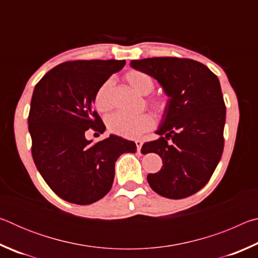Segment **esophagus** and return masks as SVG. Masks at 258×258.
<instances>
[{
	"label": "esophagus",
	"mask_w": 258,
	"mask_h": 258,
	"mask_svg": "<svg viewBox=\"0 0 258 258\" xmlns=\"http://www.w3.org/2000/svg\"><path fill=\"white\" fill-rule=\"evenodd\" d=\"M135 145H137L138 151H141V148H142V145H143L142 140H137V141H135Z\"/></svg>",
	"instance_id": "obj_1"
}]
</instances>
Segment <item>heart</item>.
<instances>
[{
	"instance_id": "heart-1",
	"label": "heart",
	"mask_w": 258,
	"mask_h": 258,
	"mask_svg": "<svg viewBox=\"0 0 258 258\" xmlns=\"http://www.w3.org/2000/svg\"><path fill=\"white\" fill-rule=\"evenodd\" d=\"M125 78L130 83V85L135 91H138L140 94H149L155 87L154 78L143 72L131 71L126 74ZM112 86V81L107 80L99 86L97 92H95L94 106L98 111L107 112L113 107ZM149 103L154 108V110L159 115H164V113L167 112L169 107L168 98L163 94L155 95V97L150 98ZM107 126L112 134L126 139H137L141 134L154 128L155 119L149 113L127 115V113L124 112H116L108 117Z\"/></svg>"
}]
</instances>
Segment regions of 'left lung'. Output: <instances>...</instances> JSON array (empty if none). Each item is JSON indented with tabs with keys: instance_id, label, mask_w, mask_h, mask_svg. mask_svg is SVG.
Listing matches in <instances>:
<instances>
[{
	"instance_id": "8db88e82",
	"label": "left lung",
	"mask_w": 258,
	"mask_h": 258,
	"mask_svg": "<svg viewBox=\"0 0 258 258\" xmlns=\"http://www.w3.org/2000/svg\"><path fill=\"white\" fill-rule=\"evenodd\" d=\"M131 66L155 77L169 97L157 131L160 139L142 146L145 154L155 152L163 160L160 171L147 176L148 183L169 199L195 195L207 184L223 154L226 109L218 78L186 58L156 56L133 60Z\"/></svg>"
}]
</instances>
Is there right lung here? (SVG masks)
I'll use <instances>...</instances> for the list:
<instances>
[{"label":"right lung","instance_id":"add662e5","mask_svg":"<svg viewBox=\"0 0 258 258\" xmlns=\"http://www.w3.org/2000/svg\"><path fill=\"white\" fill-rule=\"evenodd\" d=\"M125 60L66 61L35 86L28 115L32 156L38 172L61 199L90 205L110 191L115 163L124 152H137L133 141L110 135L87 141L85 132L106 126L93 109L94 94Z\"/></svg>","mask_w":258,"mask_h":258}]
</instances>
